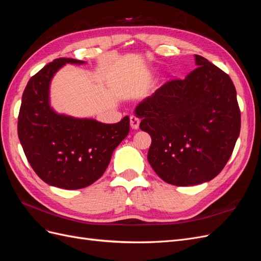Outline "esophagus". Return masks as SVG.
I'll list each match as a JSON object with an SVG mask.
<instances>
[{
    "label": "esophagus",
    "mask_w": 261,
    "mask_h": 261,
    "mask_svg": "<svg viewBox=\"0 0 261 261\" xmlns=\"http://www.w3.org/2000/svg\"><path fill=\"white\" fill-rule=\"evenodd\" d=\"M139 123H140V120H139L137 116H135V115H132L130 116V126H132V128L137 129L139 127Z\"/></svg>",
    "instance_id": "34e87169"
}]
</instances>
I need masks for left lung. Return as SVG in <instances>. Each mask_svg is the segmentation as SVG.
Returning <instances> with one entry per match:
<instances>
[{
	"instance_id": "8db88e82",
	"label": "left lung",
	"mask_w": 261,
	"mask_h": 261,
	"mask_svg": "<svg viewBox=\"0 0 261 261\" xmlns=\"http://www.w3.org/2000/svg\"><path fill=\"white\" fill-rule=\"evenodd\" d=\"M197 68L172 80L135 109L151 136L148 161L160 178L193 186L215 178L230 159L241 130L236 90L227 74L195 55Z\"/></svg>"
}]
</instances>
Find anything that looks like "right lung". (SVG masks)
<instances>
[{
  "instance_id": "right-lung-1",
  "label": "right lung",
  "mask_w": 261,
  "mask_h": 261,
  "mask_svg": "<svg viewBox=\"0 0 261 261\" xmlns=\"http://www.w3.org/2000/svg\"><path fill=\"white\" fill-rule=\"evenodd\" d=\"M85 62L61 58L29 80L18 115V138L36 174L46 184L80 189L100 178L114 149L129 133V117L115 124L58 114L50 107V84L65 65Z\"/></svg>"
}]
</instances>
